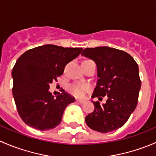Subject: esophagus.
<instances>
[{
    "instance_id": "obj_1",
    "label": "esophagus",
    "mask_w": 156,
    "mask_h": 156,
    "mask_svg": "<svg viewBox=\"0 0 156 156\" xmlns=\"http://www.w3.org/2000/svg\"><path fill=\"white\" fill-rule=\"evenodd\" d=\"M77 101H78V103H84V102H85L84 100H77Z\"/></svg>"
}]
</instances>
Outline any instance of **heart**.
I'll list each match as a JSON object with an SVG mask.
<instances>
[{
	"mask_svg": "<svg viewBox=\"0 0 156 156\" xmlns=\"http://www.w3.org/2000/svg\"><path fill=\"white\" fill-rule=\"evenodd\" d=\"M90 90V87L87 84H72L69 85V92L74 96L78 97H81L84 95L87 91Z\"/></svg>",
	"mask_w": 156,
	"mask_h": 156,
	"instance_id": "1",
	"label": "heart"
}]
</instances>
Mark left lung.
Instances as JSON below:
<instances>
[{"instance_id":"obj_1","label":"left lung","mask_w":156,"mask_h":156,"mask_svg":"<svg viewBox=\"0 0 156 156\" xmlns=\"http://www.w3.org/2000/svg\"><path fill=\"white\" fill-rule=\"evenodd\" d=\"M81 56L97 64L99 78L91 97L106 98L102 105L92 101L94 110L85 117L86 124L100 133L120 128L137 105L141 87L137 63L126 52L108 47L85 48Z\"/></svg>"}]
</instances>
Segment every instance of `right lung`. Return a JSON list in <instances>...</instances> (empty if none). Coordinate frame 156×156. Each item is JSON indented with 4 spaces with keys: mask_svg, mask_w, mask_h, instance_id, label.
<instances>
[{
    "mask_svg": "<svg viewBox=\"0 0 156 156\" xmlns=\"http://www.w3.org/2000/svg\"><path fill=\"white\" fill-rule=\"evenodd\" d=\"M81 51V48L46 44L30 49L19 57L12 71V95L25 124L40 130L60 124L66 108L75 98L62 89L54 98L49 92L50 84L57 81L66 66Z\"/></svg>",
    "mask_w": 156,
    "mask_h": 156,
    "instance_id": "add662e5",
    "label": "right lung"
}]
</instances>
